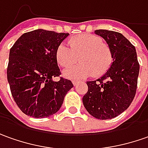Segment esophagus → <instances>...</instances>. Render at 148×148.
<instances>
[{
  "label": "esophagus",
  "instance_id": "esophagus-1",
  "mask_svg": "<svg viewBox=\"0 0 148 148\" xmlns=\"http://www.w3.org/2000/svg\"><path fill=\"white\" fill-rule=\"evenodd\" d=\"M79 83H80V81H77V80H74V81H73V84H74V86L78 85Z\"/></svg>",
  "mask_w": 148,
  "mask_h": 148
}]
</instances>
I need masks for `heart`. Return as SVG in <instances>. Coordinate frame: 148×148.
Returning a JSON list of instances; mask_svg holds the SVG:
<instances>
[{"mask_svg":"<svg viewBox=\"0 0 148 148\" xmlns=\"http://www.w3.org/2000/svg\"><path fill=\"white\" fill-rule=\"evenodd\" d=\"M60 65L68 68L78 60L82 63L64 69L63 74L68 79H79L93 74L101 76L113 62L112 51L100 37L90 33L80 34L69 40V45L61 43L56 52Z\"/></svg>","mask_w":148,"mask_h":148,"instance_id":"1","label":"heart"}]
</instances>
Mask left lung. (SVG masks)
I'll use <instances>...</instances> for the list:
<instances>
[{
  "mask_svg": "<svg viewBox=\"0 0 148 148\" xmlns=\"http://www.w3.org/2000/svg\"><path fill=\"white\" fill-rule=\"evenodd\" d=\"M103 38L113 54V62L101 78L88 81L84 107L99 120L115 118L128 109L134 98L139 64L134 46L121 33L106 29L95 30Z\"/></svg>",
  "mask_w": 148,
  "mask_h": 148,
  "instance_id": "obj_1",
  "label": "left lung"
}]
</instances>
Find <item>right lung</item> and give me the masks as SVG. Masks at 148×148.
Listing matches in <instances>:
<instances>
[{"mask_svg":"<svg viewBox=\"0 0 148 148\" xmlns=\"http://www.w3.org/2000/svg\"><path fill=\"white\" fill-rule=\"evenodd\" d=\"M69 33L36 29L23 33L10 51L7 79L18 108L33 118H47L61 107L70 80L60 74L56 49Z\"/></svg>","mask_w":148,"mask_h":148,"instance_id":"right-lung-1","label":"right lung"}]
</instances>
